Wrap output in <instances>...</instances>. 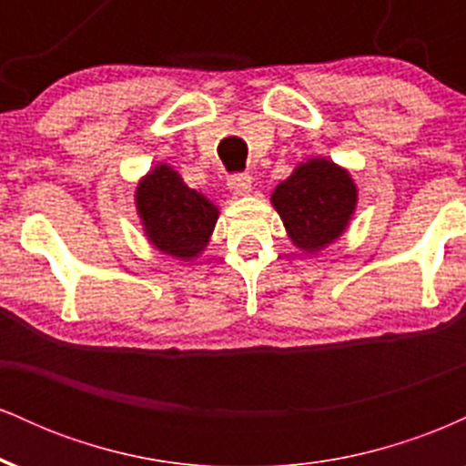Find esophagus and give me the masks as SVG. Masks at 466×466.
<instances>
[{
    "label": "esophagus",
    "mask_w": 466,
    "mask_h": 466,
    "mask_svg": "<svg viewBox=\"0 0 466 466\" xmlns=\"http://www.w3.org/2000/svg\"><path fill=\"white\" fill-rule=\"evenodd\" d=\"M228 188L234 197H248L251 192V177L249 175H234L228 181Z\"/></svg>",
    "instance_id": "1"
}]
</instances>
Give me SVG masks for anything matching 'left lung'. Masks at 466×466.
<instances>
[{
    "instance_id": "obj_1",
    "label": "left lung",
    "mask_w": 466,
    "mask_h": 466,
    "mask_svg": "<svg viewBox=\"0 0 466 466\" xmlns=\"http://www.w3.org/2000/svg\"><path fill=\"white\" fill-rule=\"evenodd\" d=\"M360 190L349 168L329 157H309L271 192L287 237L304 254L333 245L355 217Z\"/></svg>"
}]
</instances>
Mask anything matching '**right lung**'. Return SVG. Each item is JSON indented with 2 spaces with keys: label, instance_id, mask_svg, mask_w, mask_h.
<instances>
[{
  "label": "right lung",
  "instance_id": "1",
  "mask_svg": "<svg viewBox=\"0 0 466 466\" xmlns=\"http://www.w3.org/2000/svg\"><path fill=\"white\" fill-rule=\"evenodd\" d=\"M136 210L144 237L173 258H199L215 232L218 206L197 192L170 164H155L136 186Z\"/></svg>",
  "mask_w": 466,
  "mask_h": 466
}]
</instances>
